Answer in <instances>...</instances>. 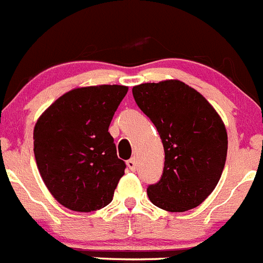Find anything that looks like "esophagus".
<instances>
[{
	"instance_id": "esophagus-1",
	"label": "esophagus",
	"mask_w": 263,
	"mask_h": 263,
	"mask_svg": "<svg viewBox=\"0 0 263 263\" xmlns=\"http://www.w3.org/2000/svg\"><path fill=\"white\" fill-rule=\"evenodd\" d=\"M126 165H127V167H129L130 171L134 172V171H136V167H137L136 159H134V157H132V159H130V160H127V161H126Z\"/></svg>"
}]
</instances>
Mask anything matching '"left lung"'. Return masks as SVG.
Here are the masks:
<instances>
[{"label":"left lung","mask_w":263,"mask_h":263,"mask_svg":"<svg viewBox=\"0 0 263 263\" xmlns=\"http://www.w3.org/2000/svg\"><path fill=\"white\" fill-rule=\"evenodd\" d=\"M133 97L156 126L165 152L161 178L147 189L149 200L167 212L196 208L223 172V121L199 91L178 80L141 84L133 87Z\"/></svg>","instance_id":"left-lung-1"}]
</instances>
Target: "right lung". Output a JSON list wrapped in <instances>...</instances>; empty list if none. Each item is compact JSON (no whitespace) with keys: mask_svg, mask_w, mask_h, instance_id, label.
<instances>
[{"mask_svg":"<svg viewBox=\"0 0 263 263\" xmlns=\"http://www.w3.org/2000/svg\"><path fill=\"white\" fill-rule=\"evenodd\" d=\"M126 92L122 85L77 87L34 125L40 174L55 200L71 211H98L112 201L126 165L117 157L108 127Z\"/></svg>","mask_w":263,"mask_h":263,"instance_id":"obj_1","label":"right lung"}]
</instances>
